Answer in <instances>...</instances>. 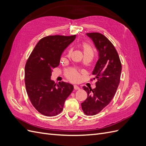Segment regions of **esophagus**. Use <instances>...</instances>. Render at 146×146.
<instances>
[{
	"label": "esophagus",
	"instance_id": "esophagus-1",
	"mask_svg": "<svg viewBox=\"0 0 146 146\" xmlns=\"http://www.w3.org/2000/svg\"><path fill=\"white\" fill-rule=\"evenodd\" d=\"M74 89L75 90H80V88H79L78 86H77V85H74Z\"/></svg>",
	"mask_w": 146,
	"mask_h": 146
}]
</instances>
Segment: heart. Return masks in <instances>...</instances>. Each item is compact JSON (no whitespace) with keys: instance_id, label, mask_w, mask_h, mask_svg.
Wrapping results in <instances>:
<instances>
[{"instance_id":"b5f03b06","label":"heart","mask_w":146,"mask_h":146,"mask_svg":"<svg viewBox=\"0 0 146 146\" xmlns=\"http://www.w3.org/2000/svg\"><path fill=\"white\" fill-rule=\"evenodd\" d=\"M82 46L84 55H90L92 56L93 52H92V49L90 44L86 42H83L82 44ZM64 76L69 81L72 82H77L80 78V74L74 68H68L66 69L64 71Z\"/></svg>"}]
</instances>
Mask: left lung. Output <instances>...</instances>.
I'll return each instance as SVG.
<instances>
[{"instance_id":"obj_1","label":"left lung","mask_w":146,"mask_h":146,"mask_svg":"<svg viewBox=\"0 0 146 146\" xmlns=\"http://www.w3.org/2000/svg\"><path fill=\"white\" fill-rule=\"evenodd\" d=\"M93 41L99 51V59L92 75L97 78L96 87L83 86L88 94L87 99L81 104L83 111L87 116H93L107 106L114 95L120 82L122 64L117 52L111 42L99 33H86Z\"/></svg>"}]
</instances>
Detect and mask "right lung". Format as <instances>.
<instances>
[{"label": "right lung", "instance_id": "1", "mask_svg": "<svg viewBox=\"0 0 146 146\" xmlns=\"http://www.w3.org/2000/svg\"><path fill=\"white\" fill-rule=\"evenodd\" d=\"M76 35H50L41 38L25 66V85L29 98L37 111L54 116L63 111L66 99L74 90L71 84L50 80L52 69L58 67L61 55Z\"/></svg>", "mask_w": 146, "mask_h": 146}]
</instances>
